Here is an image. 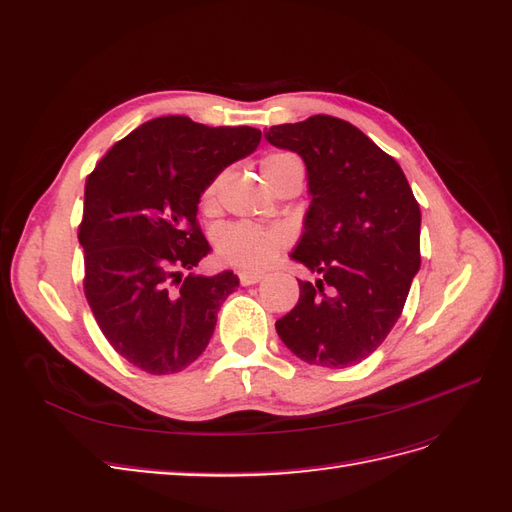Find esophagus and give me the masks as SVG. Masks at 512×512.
Here are the masks:
<instances>
[{
	"mask_svg": "<svg viewBox=\"0 0 512 512\" xmlns=\"http://www.w3.org/2000/svg\"><path fill=\"white\" fill-rule=\"evenodd\" d=\"M262 280V273H256V271H243L239 273V282L243 286H252V284H258Z\"/></svg>",
	"mask_w": 512,
	"mask_h": 512,
	"instance_id": "1",
	"label": "esophagus"
}]
</instances>
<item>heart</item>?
<instances>
[{"label": "heart", "instance_id": "b5f03b06", "mask_svg": "<svg viewBox=\"0 0 512 512\" xmlns=\"http://www.w3.org/2000/svg\"><path fill=\"white\" fill-rule=\"evenodd\" d=\"M288 162H297V158L290 156V153L277 151L269 153V156L262 160V175L269 173L271 168L284 166ZM222 179L224 175L215 177L203 192V207L213 209L218 205V196L222 188ZM284 245V235L277 230L269 228H260L252 224H228L224 226L218 237H215V252H218V258L226 265H232L237 269H260L269 265V262L277 256V252L282 250Z\"/></svg>", "mask_w": 512, "mask_h": 512}]
</instances>
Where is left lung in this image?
<instances>
[{
	"mask_svg": "<svg viewBox=\"0 0 512 512\" xmlns=\"http://www.w3.org/2000/svg\"><path fill=\"white\" fill-rule=\"evenodd\" d=\"M299 153L312 203L290 254L320 277L275 322L286 348L318 367H350L395 327L421 267V209L401 166L352 123L314 115L265 132Z\"/></svg>",
	"mask_w": 512,
	"mask_h": 512,
	"instance_id": "left-lung-1",
	"label": "left lung"
}]
</instances>
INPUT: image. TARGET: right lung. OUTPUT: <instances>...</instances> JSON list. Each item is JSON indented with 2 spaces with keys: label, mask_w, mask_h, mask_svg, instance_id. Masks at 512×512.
Here are the masks:
<instances>
[{
  "label": "right lung",
  "mask_w": 512,
  "mask_h": 512,
  "mask_svg": "<svg viewBox=\"0 0 512 512\" xmlns=\"http://www.w3.org/2000/svg\"><path fill=\"white\" fill-rule=\"evenodd\" d=\"M260 136L250 126L158 117L115 143L87 177L79 226L85 297L108 344L147 374L192 365L239 286L232 271H181L211 252L196 222L200 194L226 166L250 156Z\"/></svg>",
  "instance_id": "right-lung-1"
}]
</instances>
